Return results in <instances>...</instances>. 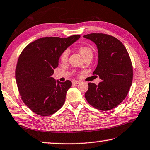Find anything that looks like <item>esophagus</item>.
<instances>
[{
	"instance_id": "1",
	"label": "esophagus",
	"mask_w": 150,
	"mask_h": 150,
	"mask_svg": "<svg viewBox=\"0 0 150 150\" xmlns=\"http://www.w3.org/2000/svg\"><path fill=\"white\" fill-rule=\"evenodd\" d=\"M72 83H73V84H79V83H80V81L74 80V81H72Z\"/></svg>"
}]
</instances>
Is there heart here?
<instances>
[{"instance_id":"obj_1","label":"heart","mask_w":150,"mask_h":150,"mask_svg":"<svg viewBox=\"0 0 150 150\" xmlns=\"http://www.w3.org/2000/svg\"><path fill=\"white\" fill-rule=\"evenodd\" d=\"M79 52L83 58L84 57V56H86L87 54H92V49H91L89 47L86 46V45L81 46L79 48ZM68 54H69L68 50H66V51H64L63 52V53L61 55V57H60L61 60L63 62L66 61L67 60V58H68Z\"/></svg>"}]
</instances>
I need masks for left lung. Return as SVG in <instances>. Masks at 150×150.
Here are the masks:
<instances>
[{
  "mask_svg": "<svg viewBox=\"0 0 150 150\" xmlns=\"http://www.w3.org/2000/svg\"><path fill=\"white\" fill-rule=\"evenodd\" d=\"M84 38L98 48V66L93 74L101 79L98 85L88 83L85 98L97 109L111 110L126 98L132 84L133 72L129 55L123 43L110 35L92 33Z\"/></svg>",
  "mask_w": 150,
  "mask_h": 150,
  "instance_id": "obj_1",
  "label": "left lung"
}]
</instances>
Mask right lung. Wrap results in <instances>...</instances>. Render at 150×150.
Wrapping results in <instances>:
<instances>
[{
    "label": "right lung",
    "instance_id": "add662e5",
    "mask_svg": "<svg viewBox=\"0 0 150 150\" xmlns=\"http://www.w3.org/2000/svg\"><path fill=\"white\" fill-rule=\"evenodd\" d=\"M45 37L29 43L21 53L16 79L23 101L38 115H52L63 106L67 91L72 83L52 77L63 52L80 38Z\"/></svg>",
    "mask_w": 150,
    "mask_h": 150
}]
</instances>
